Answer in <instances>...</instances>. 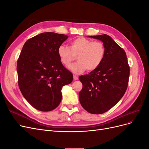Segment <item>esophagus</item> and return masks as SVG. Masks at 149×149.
<instances>
[{
	"label": "esophagus",
	"instance_id": "34e87169",
	"mask_svg": "<svg viewBox=\"0 0 149 149\" xmlns=\"http://www.w3.org/2000/svg\"><path fill=\"white\" fill-rule=\"evenodd\" d=\"M78 79V76H75V75H74L73 76V79L74 80V81H76V80H77Z\"/></svg>",
	"mask_w": 149,
	"mask_h": 149
}]
</instances>
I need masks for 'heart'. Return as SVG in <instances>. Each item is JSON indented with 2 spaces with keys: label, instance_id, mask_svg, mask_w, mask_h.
<instances>
[{
  "label": "heart",
  "instance_id": "obj_1",
  "mask_svg": "<svg viewBox=\"0 0 149 149\" xmlns=\"http://www.w3.org/2000/svg\"><path fill=\"white\" fill-rule=\"evenodd\" d=\"M105 47L102 42L94 41L84 37L72 40L70 47H58V55L62 64L68 66L76 56L78 61L71 65L69 70L74 74L82 73L86 70L92 71L102 62L105 56Z\"/></svg>",
  "mask_w": 149,
  "mask_h": 149
}]
</instances>
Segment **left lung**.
<instances>
[{
	"label": "left lung",
	"mask_w": 149,
	"mask_h": 149,
	"mask_svg": "<svg viewBox=\"0 0 149 149\" xmlns=\"http://www.w3.org/2000/svg\"><path fill=\"white\" fill-rule=\"evenodd\" d=\"M89 37L102 41L106 53L98 68L79 77L83 84L79 100L89 113L101 114L111 109L124 96L128 86L130 68L125 51L110 36L103 34Z\"/></svg>",
	"instance_id": "1"
}]
</instances>
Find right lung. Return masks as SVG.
I'll return each mask as SVG.
<instances>
[{
	"mask_svg": "<svg viewBox=\"0 0 149 149\" xmlns=\"http://www.w3.org/2000/svg\"><path fill=\"white\" fill-rule=\"evenodd\" d=\"M68 36L45 32L26 41L17 61L18 84L22 95L36 109H55L61 101V89L73 81L62 65L58 47Z\"/></svg>",
	"mask_w": 149,
	"mask_h": 149,
	"instance_id": "1",
	"label": "right lung"
}]
</instances>
